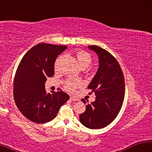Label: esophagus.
Masks as SVG:
<instances>
[{
	"instance_id": "esophagus-1",
	"label": "esophagus",
	"mask_w": 152,
	"mask_h": 152,
	"mask_svg": "<svg viewBox=\"0 0 152 152\" xmlns=\"http://www.w3.org/2000/svg\"><path fill=\"white\" fill-rule=\"evenodd\" d=\"M70 101H78V99H77V98H75L74 96H70Z\"/></svg>"
}]
</instances>
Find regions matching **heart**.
Returning <instances> with one entry per match:
<instances>
[{
    "instance_id": "obj_1",
    "label": "heart",
    "mask_w": 152,
    "mask_h": 152,
    "mask_svg": "<svg viewBox=\"0 0 152 152\" xmlns=\"http://www.w3.org/2000/svg\"><path fill=\"white\" fill-rule=\"evenodd\" d=\"M77 58L79 61V64L82 68H86L92 62V58L88 52L85 51H80L77 53ZM59 60L56 61V67L57 66ZM82 82L80 80L77 79H68L65 82L64 86L68 91H72L78 87L82 86Z\"/></svg>"
}]
</instances>
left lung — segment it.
Wrapping results in <instances>:
<instances>
[{"mask_svg":"<svg viewBox=\"0 0 152 152\" xmlns=\"http://www.w3.org/2000/svg\"><path fill=\"white\" fill-rule=\"evenodd\" d=\"M88 48L99 59V69L88 86L94 92L96 100L86 105L85 111L80 115V121L96 129L109 125L119 114L124 101L125 80L119 62L111 53L97 45H88ZM81 101L86 103L84 99Z\"/></svg>","mask_w":152,"mask_h":152,"instance_id":"left-lung-1","label":"left lung"}]
</instances>
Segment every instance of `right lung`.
<instances>
[{"instance_id":"add662e5","label":"right lung","mask_w":152,"mask_h":152,"mask_svg":"<svg viewBox=\"0 0 152 152\" xmlns=\"http://www.w3.org/2000/svg\"><path fill=\"white\" fill-rule=\"evenodd\" d=\"M65 45L39 43L25 53L17 67L13 84L17 107L31 121L44 123L54 119L70 96L62 91L47 94L45 82L54 74V63Z\"/></svg>"}]
</instances>
